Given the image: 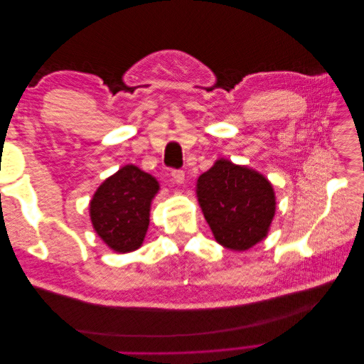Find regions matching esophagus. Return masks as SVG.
<instances>
[{
    "instance_id": "obj_1",
    "label": "esophagus",
    "mask_w": 364,
    "mask_h": 364,
    "mask_svg": "<svg viewBox=\"0 0 364 364\" xmlns=\"http://www.w3.org/2000/svg\"><path fill=\"white\" fill-rule=\"evenodd\" d=\"M171 178H173V181H174L176 183L181 185V183L185 182V171H183V170H174V171L171 173Z\"/></svg>"
}]
</instances>
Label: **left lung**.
I'll return each mask as SVG.
<instances>
[{
  "label": "left lung",
  "mask_w": 364,
  "mask_h": 364,
  "mask_svg": "<svg viewBox=\"0 0 364 364\" xmlns=\"http://www.w3.org/2000/svg\"><path fill=\"white\" fill-rule=\"evenodd\" d=\"M197 200L218 245L247 250L267 237L277 211L272 183L246 165L218 159L197 179Z\"/></svg>",
  "instance_id": "1"
}]
</instances>
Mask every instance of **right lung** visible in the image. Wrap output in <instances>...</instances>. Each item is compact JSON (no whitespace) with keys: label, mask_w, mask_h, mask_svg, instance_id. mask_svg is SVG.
<instances>
[{"label":"right lung","mask_w":364,"mask_h":364,"mask_svg":"<svg viewBox=\"0 0 364 364\" xmlns=\"http://www.w3.org/2000/svg\"><path fill=\"white\" fill-rule=\"evenodd\" d=\"M158 191V181L132 164L98 186L90 203V215L97 235L107 247L118 253L141 247L150 223V205Z\"/></svg>","instance_id":"1"}]
</instances>
